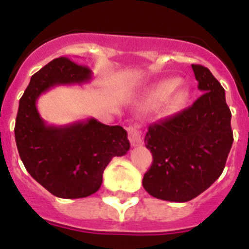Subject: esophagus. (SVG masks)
I'll list each match as a JSON object with an SVG mask.
<instances>
[{"label": "esophagus", "instance_id": "34e87169", "mask_svg": "<svg viewBox=\"0 0 249 249\" xmlns=\"http://www.w3.org/2000/svg\"><path fill=\"white\" fill-rule=\"evenodd\" d=\"M128 133H129V141L132 146H140L142 143V133L140 130V125L133 124L128 126Z\"/></svg>", "mask_w": 249, "mask_h": 249}]
</instances>
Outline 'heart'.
Masks as SVG:
<instances>
[{"mask_svg": "<svg viewBox=\"0 0 249 249\" xmlns=\"http://www.w3.org/2000/svg\"><path fill=\"white\" fill-rule=\"evenodd\" d=\"M179 84L181 80L178 77H170L154 84L146 94V105L148 107H156L164 102V109L168 113L179 111L190 97L189 89Z\"/></svg>", "mask_w": 249, "mask_h": 249, "instance_id": "heart-1", "label": "heart"}]
</instances>
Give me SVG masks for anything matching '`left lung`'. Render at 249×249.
<instances>
[{
    "label": "left lung",
    "mask_w": 249,
    "mask_h": 249,
    "mask_svg": "<svg viewBox=\"0 0 249 249\" xmlns=\"http://www.w3.org/2000/svg\"><path fill=\"white\" fill-rule=\"evenodd\" d=\"M191 67L203 94L189 108L150 125L144 137L154 161L142 185L151 196L176 203L196 197L220 177L234 141L224 88L207 67Z\"/></svg>",
    "instance_id": "left-lung-1"
}]
</instances>
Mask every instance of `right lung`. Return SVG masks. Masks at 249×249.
Wrapping results in <instances>:
<instances>
[{
	"label": "right lung",
	"instance_id": "1",
	"mask_svg": "<svg viewBox=\"0 0 249 249\" xmlns=\"http://www.w3.org/2000/svg\"><path fill=\"white\" fill-rule=\"evenodd\" d=\"M91 71L66 56L56 58L31 77L19 101L15 141L28 173L49 193L79 199L97 193L106 166L113 156L129 151L128 133L120 125L95 119L64 126L48 125L37 111L41 94L54 86L88 83Z\"/></svg>",
	"mask_w": 249,
	"mask_h": 249
}]
</instances>
